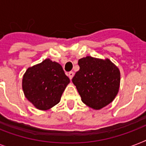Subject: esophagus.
Wrapping results in <instances>:
<instances>
[{
  "label": "esophagus",
  "instance_id": "obj_1",
  "mask_svg": "<svg viewBox=\"0 0 146 146\" xmlns=\"http://www.w3.org/2000/svg\"><path fill=\"white\" fill-rule=\"evenodd\" d=\"M67 75H68L69 78H70V80H72V78H73V75H74V73H73V72H72V71H70V72H69Z\"/></svg>",
  "mask_w": 146,
  "mask_h": 146
}]
</instances>
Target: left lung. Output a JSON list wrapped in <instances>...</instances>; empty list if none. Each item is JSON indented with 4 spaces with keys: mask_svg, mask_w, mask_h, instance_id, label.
<instances>
[{
    "mask_svg": "<svg viewBox=\"0 0 146 146\" xmlns=\"http://www.w3.org/2000/svg\"><path fill=\"white\" fill-rule=\"evenodd\" d=\"M80 70L72 82L82 101L88 106L98 110L111 103L117 95L120 87V70L108 59L90 56L79 60Z\"/></svg>",
    "mask_w": 146,
    "mask_h": 146,
    "instance_id": "obj_1",
    "label": "left lung"
}]
</instances>
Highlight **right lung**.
<instances>
[{"label":"right lung","instance_id":"add662e5","mask_svg":"<svg viewBox=\"0 0 146 146\" xmlns=\"http://www.w3.org/2000/svg\"><path fill=\"white\" fill-rule=\"evenodd\" d=\"M70 82L62 66L45 59L26 70L23 89L26 98L40 110H48L57 104Z\"/></svg>","mask_w":146,"mask_h":146}]
</instances>
